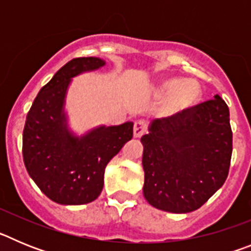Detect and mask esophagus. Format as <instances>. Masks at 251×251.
<instances>
[{"instance_id": "1", "label": "esophagus", "mask_w": 251, "mask_h": 251, "mask_svg": "<svg viewBox=\"0 0 251 251\" xmlns=\"http://www.w3.org/2000/svg\"><path fill=\"white\" fill-rule=\"evenodd\" d=\"M147 130V124H146L145 121H137L134 123V127H133V136L136 138H139L146 133Z\"/></svg>"}]
</instances>
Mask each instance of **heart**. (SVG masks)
<instances>
[{
	"label": "heart",
	"instance_id": "obj_1",
	"mask_svg": "<svg viewBox=\"0 0 251 251\" xmlns=\"http://www.w3.org/2000/svg\"><path fill=\"white\" fill-rule=\"evenodd\" d=\"M157 90L166 94L163 101V110L168 115H178L197 104L202 97V88L195 79H179V77H165L158 81Z\"/></svg>",
	"mask_w": 251,
	"mask_h": 251
}]
</instances>
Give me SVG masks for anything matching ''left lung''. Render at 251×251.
<instances>
[{
	"label": "left lung",
	"instance_id": "obj_1",
	"mask_svg": "<svg viewBox=\"0 0 251 251\" xmlns=\"http://www.w3.org/2000/svg\"><path fill=\"white\" fill-rule=\"evenodd\" d=\"M141 138L143 195L174 214L200 208L224 185L232 153L230 113L215 95L178 115L154 119Z\"/></svg>",
	"mask_w": 251,
	"mask_h": 251
}]
</instances>
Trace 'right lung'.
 <instances>
[{
  "label": "right lung",
  "mask_w": 251,
  "mask_h": 251,
  "mask_svg": "<svg viewBox=\"0 0 251 251\" xmlns=\"http://www.w3.org/2000/svg\"><path fill=\"white\" fill-rule=\"evenodd\" d=\"M105 65L99 57H76L41 88L26 117L22 156L39 188L60 205H84L100 195L108 162L133 137V122L100 126L83 136L68 127L64 110L73 77Z\"/></svg>",
  "instance_id": "right-lung-1"
}]
</instances>
